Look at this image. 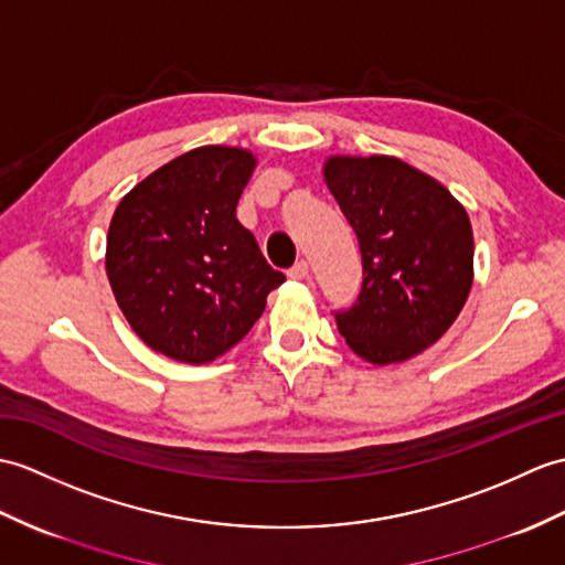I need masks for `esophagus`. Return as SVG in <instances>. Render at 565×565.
Listing matches in <instances>:
<instances>
[{"label": "esophagus", "instance_id": "34e87169", "mask_svg": "<svg viewBox=\"0 0 565 565\" xmlns=\"http://www.w3.org/2000/svg\"><path fill=\"white\" fill-rule=\"evenodd\" d=\"M308 262L306 259H298L296 262V265L291 267V269H288V277H291V279H306L308 277Z\"/></svg>", "mask_w": 565, "mask_h": 565}]
</instances>
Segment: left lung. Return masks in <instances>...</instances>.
Returning a JSON list of instances; mask_svg holds the SVG:
<instances>
[{"label":"left lung","instance_id":"obj_1","mask_svg":"<svg viewBox=\"0 0 565 565\" xmlns=\"http://www.w3.org/2000/svg\"><path fill=\"white\" fill-rule=\"evenodd\" d=\"M327 188L356 231L363 286L337 327L373 365L409 361L450 330L475 281V235L450 190L395 156H330Z\"/></svg>","mask_w":565,"mask_h":565}]
</instances>
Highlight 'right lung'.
Returning a JSON list of instances; mask_svg holds the SVG:
<instances>
[{
  "mask_svg": "<svg viewBox=\"0 0 565 565\" xmlns=\"http://www.w3.org/2000/svg\"><path fill=\"white\" fill-rule=\"evenodd\" d=\"M257 159L238 147L192 149L153 170L117 204L105 271L143 344L202 365L250 332L284 274L235 218Z\"/></svg>",
  "mask_w": 565,
  "mask_h": 565,
  "instance_id": "right-lung-1",
  "label": "right lung"
}]
</instances>
